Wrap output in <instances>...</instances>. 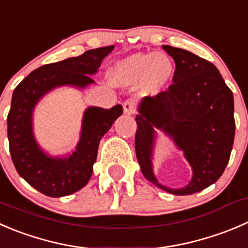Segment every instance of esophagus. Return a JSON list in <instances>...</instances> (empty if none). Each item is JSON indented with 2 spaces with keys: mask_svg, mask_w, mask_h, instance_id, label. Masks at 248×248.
I'll return each mask as SVG.
<instances>
[{
  "mask_svg": "<svg viewBox=\"0 0 248 248\" xmlns=\"http://www.w3.org/2000/svg\"><path fill=\"white\" fill-rule=\"evenodd\" d=\"M124 111L126 115H133L134 112H136V108H134L133 100L128 99L124 103Z\"/></svg>",
  "mask_w": 248,
  "mask_h": 248,
  "instance_id": "1",
  "label": "esophagus"
}]
</instances>
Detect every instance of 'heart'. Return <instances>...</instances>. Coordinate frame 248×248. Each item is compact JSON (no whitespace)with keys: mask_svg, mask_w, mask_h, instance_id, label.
<instances>
[{"mask_svg":"<svg viewBox=\"0 0 248 248\" xmlns=\"http://www.w3.org/2000/svg\"><path fill=\"white\" fill-rule=\"evenodd\" d=\"M175 66L163 52H138L117 60L110 71L112 83L122 87L137 85L144 97L160 95L172 81Z\"/></svg>","mask_w":248,"mask_h":248,"instance_id":"heart-1","label":"heart"}]
</instances>
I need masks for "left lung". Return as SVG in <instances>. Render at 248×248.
Instances as JSON below:
<instances>
[{
    "instance_id": "8db88e82",
    "label": "left lung",
    "mask_w": 248,
    "mask_h": 248,
    "mask_svg": "<svg viewBox=\"0 0 248 248\" xmlns=\"http://www.w3.org/2000/svg\"><path fill=\"white\" fill-rule=\"evenodd\" d=\"M162 48L175 63L173 85L139 103L136 155L149 182L173 195H190L217 182L227 167L235 137L234 95L208 60L182 48ZM157 130L183 151L192 166L193 177L183 188L165 187L153 174Z\"/></svg>"
}]
</instances>
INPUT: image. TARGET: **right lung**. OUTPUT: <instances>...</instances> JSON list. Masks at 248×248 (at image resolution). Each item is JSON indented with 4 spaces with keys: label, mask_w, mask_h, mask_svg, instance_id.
Returning <instances> with one entry per match:
<instances>
[{
    "label": "right lung",
    "mask_w": 248,
    "mask_h": 248,
    "mask_svg": "<svg viewBox=\"0 0 248 248\" xmlns=\"http://www.w3.org/2000/svg\"><path fill=\"white\" fill-rule=\"evenodd\" d=\"M114 46L90 49L78 57L47 64L29 74L14 90L7 117L9 151L16 172L31 186L50 198H62L82 189L91 179L100 139L122 115V107H88L83 112L80 140L73 153L50 156L33 134V110L53 90L64 86L85 90L94 83L103 59Z\"/></svg>",
    "instance_id": "1"
}]
</instances>
